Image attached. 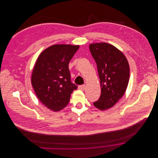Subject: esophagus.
Wrapping results in <instances>:
<instances>
[{
	"label": "esophagus",
	"instance_id": "esophagus-1",
	"mask_svg": "<svg viewBox=\"0 0 158 158\" xmlns=\"http://www.w3.org/2000/svg\"><path fill=\"white\" fill-rule=\"evenodd\" d=\"M78 89H80V90H85V85H82L78 86Z\"/></svg>",
	"mask_w": 158,
	"mask_h": 158
}]
</instances>
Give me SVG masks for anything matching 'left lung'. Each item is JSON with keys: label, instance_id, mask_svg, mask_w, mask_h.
<instances>
[{"label": "left lung", "instance_id": "left-lung-1", "mask_svg": "<svg viewBox=\"0 0 158 158\" xmlns=\"http://www.w3.org/2000/svg\"><path fill=\"white\" fill-rule=\"evenodd\" d=\"M89 50L97 64L101 87L100 97L93 104L103 111L113 107L124 95L130 78L129 64L123 53L111 44H91Z\"/></svg>", "mask_w": 158, "mask_h": 158}]
</instances>
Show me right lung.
<instances>
[{
    "label": "right lung",
    "mask_w": 158,
    "mask_h": 158,
    "mask_svg": "<svg viewBox=\"0 0 158 158\" xmlns=\"http://www.w3.org/2000/svg\"><path fill=\"white\" fill-rule=\"evenodd\" d=\"M79 45L56 44L45 49L33 70L31 84L40 100L53 111L63 110L77 86L71 82L69 63Z\"/></svg>",
    "instance_id": "1"
}]
</instances>
